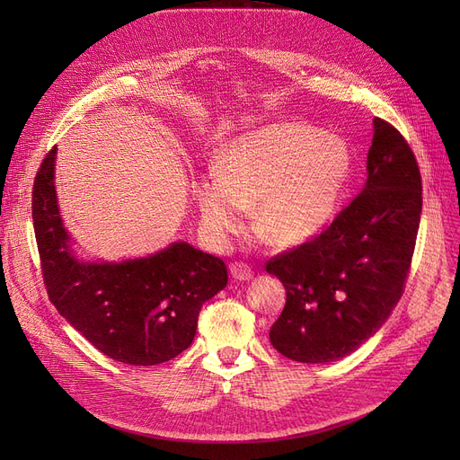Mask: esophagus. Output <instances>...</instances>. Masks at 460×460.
Masks as SVG:
<instances>
[{"label":"esophagus","instance_id":"34e87169","mask_svg":"<svg viewBox=\"0 0 460 460\" xmlns=\"http://www.w3.org/2000/svg\"><path fill=\"white\" fill-rule=\"evenodd\" d=\"M230 274L234 280H240V282H245V280H252L253 278V269L249 267L247 262H242V261H235L230 264Z\"/></svg>","mask_w":460,"mask_h":460}]
</instances>
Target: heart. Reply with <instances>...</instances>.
<instances>
[{"instance_id": "heart-1", "label": "heart", "mask_w": 460, "mask_h": 460, "mask_svg": "<svg viewBox=\"0 0 460 460\" xmlns=\"http://www.w3.org/2000/svg\"><path fill=\"white\" fill-rule=\"evenodd\" d=\"M351 151L311 124L274 122L234 137L196 184L205 226L217 235L240 232L257 205L259 226L276 243L313 238L332 220Z\"/></svg>"}]
</instances>
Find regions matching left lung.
<instances>
[{
  "label": "left lung",
  "instance_id": "obj_1",
  "mask_svg": "<svg viewBox=\"0 0 460 460\" xmlns=\"http://www.w3.org/2000/svg\"><path fill=\"white\" fill-rule=\"evenodd\" d=\"M367 171L363 191L330 226L267 262V272L286 288L270 343L297 363H332L357 351L405 289L422 178L405 137L382 119H374Z\"/></svg>",
  "mask_w": 460,
  "mask_h": 460
}]
</instances>
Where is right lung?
<instances>
[{
	"mask_svg": "<svg viewBox=\"0 0 460 460\" xmlns=\"http://www.w3.org/2000/svg\"><path fill=\"white\" fill-rule=\"evenodd\" d=\"M53 147L32 188V220L49 301L95 349L124 365L166 363L191 345L203 303L228 284L222 259L176 242L122 262L73 255L55 196Z\"/></svg>",
	"mask_w": 460,
	"mask_h": 460,
	"instance_id": "right-lung-1",
	"label": "right lung"
}]
</instances>
